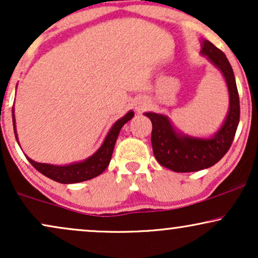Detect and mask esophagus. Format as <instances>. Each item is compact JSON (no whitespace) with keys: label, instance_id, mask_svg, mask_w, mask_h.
I'll list each match as a JSON object with an SVG mask.
<instances>
[{"label":"esophagus","instance_id":"obj_1","mask_svg":"<svg viewBox=\"0 0 258 258\" xmlns=\"http://www.w3.org/2000/svg\"><path fill=\"white\" fill-rule=\"evenodd\" d=\"M137 109H142V106H138V107H137Z\"/></svg>","mask_w":258,"mask_h":258}]
</instances>
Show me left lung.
<instances>
[{"label":"left lung","instance_id":"8db88e82","mask_svg":"<svg viewBox=\"0 0 258 258\" xmlns=\"http://www.w3.org/2000/svg\"><path fill=\"white\" fill-rule=\"evenodd\" d=\"M201 53L221 71L229 89V112L219 131L212 138L185 136L176 131L167 115L145 113L152 122L153 155L159 164L176 172L199 171L219 162L229 151L239 123V95L231 64L223 52L208 40H202Z\"/></svg>","mask_w":258,"mask_h":258}]
</instances>
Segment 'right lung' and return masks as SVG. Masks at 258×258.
<instances>
[{"label":"right lung","instance_id":"1","mask_svg":"<svg viewBox=\"0 0 258 258\" xmlns=\"http://www.w3.org/2000/svg\"><path fill=\"white\" fill-rule=\"evenodd\" d=\"M13 126H14V133L16 142L18 140V135H16V127H15V116H14V107H13ZM135 115L132 110H130L125 116L119 119L110 128V131L107 135L105 142L101 145V148L87 158L83 162L73 163L69 165H52V164H45V163H38L32 161L28 158V162L31 163L33 167L37 169L39 172L45 175L46 177L51 178V180L59 182V183L69 184V183H77V182H83L87 180H91V178L96 177L100 174H102L108 167L110 158H112L114 145H115L116 138H118L120 130L125 125L127 121H130Z\"/></svg>","mask_w":258,"mask_h":258}]
</instances>
